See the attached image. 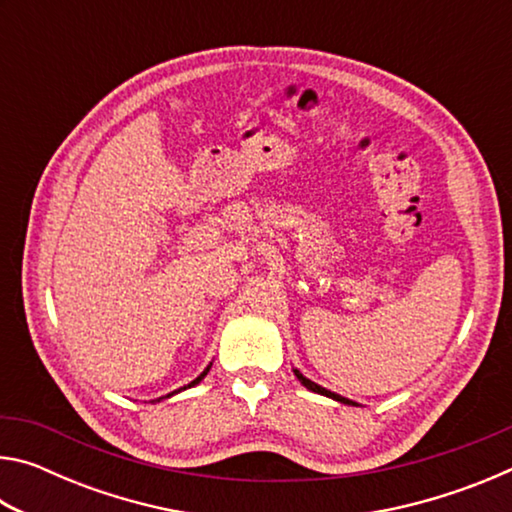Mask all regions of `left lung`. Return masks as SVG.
Returning a JSON list of instances; mask_svg holds the SVG:
<instances>
[{
    "mask_svg": "<svg viewBox=\"0 0 512 512\" xmlns=\"http://www.w3.org/2000/svg\"><path fill=\"white\" fill-rule=\"evenodd\" d=\"M293 375L298 377V381L305 388H309L311 393H318V395H325V397H332V400H336V402H341V404H352V406H357L354 404L352 400H348V397H341V395H336V393H332V391H327V388H323V386H318V384H314V381L311 379H307L305 375H302V372L298 370V368H293Z\"/></svg>",
    "mask_w": 512,
    "mask_h": 512,
    "instance_id": "1",
    "label": "left lung"
}]
</instances>
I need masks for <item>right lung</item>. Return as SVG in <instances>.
<instances>
[{
  "mask_svg": "<svg viewBox=\"0 0 512 512\" xmlns=\"http://www.w3.org/2000/svg\"><path fill=\"white\" fill-rule=\"evenodd\" d=\"M210 368H212V363H210V366H207V368L201 372V375H198V377L192 381V384H187V386H183V388H178V391H173V393L164 395V397H171V395H176V393H180V391H185V388H192V386H196V384H201V379L207 375V372H210ZM164 397H160V400H164ZM160 400H155V402H160Z\"/></svg>",
  "mask_w": 512,
  "mask_h": 512,
  "instance_id": "1",
  "label": "right lung"
}]
</instances>
